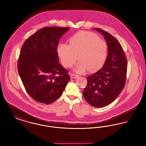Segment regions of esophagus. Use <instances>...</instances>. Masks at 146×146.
Segmentation results:
<instances>
[{"mask_svg": "<svg viewBox=\"0 0 146 146\" xmlns=\"http://www.w3.org/2000/svg\"><path fill=\"white\" fill-rule=\"evenodd\" d=\"M78 77V76L75 74H70V78L72 79H76V78H77Z\"/></svg>", "mask_w": 146, "mask_h": 146, "instance_id": "obj_1", "label": "esophagus"}]
</instances>
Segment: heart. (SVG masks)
I'll return each instance as SVG.
<instances>
[{
    "label": "heart",
    "mask_w": 146,
    "mask_h": 146,
    "mask_svg": "<svg viewBox=\"0 0 146 146\" xmlns=\"http://www.w3.org/2000/svg\"><path fill=\"white\" fill-rule=\"evenodd\" d=\"M57 52L64 67L70 68L78 59L75 72L82 73L88 69L94 72L104 65L108 55V45L97 35L80 32L70 39V45L59 44Z\"/></svg>",
    "instance_id": "1"
}]
</instances>
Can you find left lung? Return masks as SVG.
<instances>
[{"instance_id":"obj_1","label":"left lung","mask_w":146,"mask_h":146,"mask_svg":"<svg viewBox=\"0 0 146 146\" xmlns=\"http://www.w3.org/2000/svg\"><path fill=\"white\" fill-rule=\"evenodd\" d=\"M94 29L104 36L108 52L102 68L87 78L83 96L91 106L100 108L111 104L123 90L127 65L124 50L118 40L101 29Z\"/></svg>"}]
</instances>
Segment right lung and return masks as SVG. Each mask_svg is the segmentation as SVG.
Returning a JSON list of instances; mask_svg holds the SVG:
<instances>
[{
  "mask_svg": "<svg viewBox=\"0 0 146 146\" xmlns=\"http://www.w3.org/2000/svg\"><path fill=\"white\" fill-rule=\"evenodd\" d=\"M69 27H47L30 36L21 48L17 69L29 95L50 104L60 97L70 80L68 71L59 63L57 48Z\"/></svg>",
  "mask_w": 146,
  "mask_h": 146,
  "instance_id": "1",
  "label": "right lung"
}]
</instances>
